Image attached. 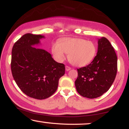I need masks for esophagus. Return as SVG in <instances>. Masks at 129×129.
Listing matches in <instances>:
<instances>
[{
    "label": "esophagus",
    "mask_w": 129,
    "mask_h": 129,
    "mask_svg": "<svg viewBox=\"0 0 129 129\" xmlns=\"http://www.w3.org/2000/svg\"><path fill=\"white\" fill-rule=\"evenodd\" d=\"M70 70H71V68L70 67L67 66H66V71H67V72H68V71Z\"/></svg>",
    "instance_id": "esophagus-1"
}]
</instances>
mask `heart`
I'll use <instances>...</instances> for the list:
<instances>
[{
  "mask_svg": "<svg viewBox=\"0 0 129 129\" xmlns=\"http://www.w3.org/2000/svg\"><path fill=\"white\" fill-rule=\"evenodd\" d=\"M97 45L91 41L78 38H65L53 44L51 51L54 59L62 62L67 54L68 59L73 66L84 67L93 61L97 54Z\"/></svg>",
  "mask_w": 129,
  "mask_h": 129,
  "instance_id": "obj_1",
  "label": "heart"
}]
</instances>
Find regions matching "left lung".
Listing matches in <instances>:
<instances>
[{
  "instance_id": "obj_1",
  "label": "left lung",
  "mask_w": 129,
  "mask_h": 129,
  "mask_svg": "<svg viewBox=\"0 0 129 129\" xmlns=\"http://www.w3.org/2000/svg\"><path fill=\"white\" fill-rule=\"evenodd\" d=\"M98 53L88 66L78 69L75 81L77 91L83 97L93 99L107 91L117 73V56L106 38L98 39Z\"/></svg>"
}]
</instances>
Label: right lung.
I'll use <instances>...</instances> for the list:
<instances>
[{
  "mask_svg": "<svg viewBox=\"0 0 129 129\" xmlns=\"http://www.w3.org/2000/svg\"><path fill=\"white\" fill-rule=\"evenodd\" d=\"M42 38L45 36L25 34L14 44L11 53L14 81L23 93L37 100L54 94L66 70L64 64L56 62L46 50L33 47Z\"/></svg>",
  "mask_w": 129,
  "mask_h": 129,
  "instance_id": "1",
  "label": "right lung"
}]
</instances>
